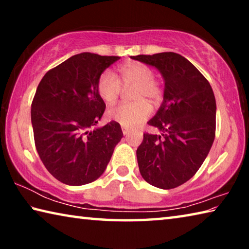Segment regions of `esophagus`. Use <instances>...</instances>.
Listing matches in <instances>:
<instances>
[{
	"label": "esophagus",
	"mask_w": 249,
	"mask_h": 249,
	"mask_svg": "<svg viewBox=\"0 0 249 249\" xmlns=\"http://www.w3.org/2000/svg\"><path fill=\"white\" fill-rule=\"evenodd\" d=\"M122 132H123L124 135H127L129 133V129L126 128V127H122Z\"/></svg>",
	"instance_id": "obj_1"
}]
</instances>
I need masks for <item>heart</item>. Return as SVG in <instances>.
<instances>
[{"mask_svg":"<svg viewBox=\"0 0 249 249\" xmlns=\"http://www.w3.org/2000/svg\"><path fill=\"white\" fill-rule=\"evenodd\" d=\"M122 81L125 87H135L133 91L134 103H123L111 107L107 112L108 120L116 122L123 127H134L150 115L151 103H158L162 90L154 79V71L141 62H126L120 68ZM123 84L111 70H105L98 81V92L105 103L114 104L123 91Z\"/></svg>","mask_w":249,"mask_h":249,"instance_id":"heart-1","label":"heart"}]
</instances>
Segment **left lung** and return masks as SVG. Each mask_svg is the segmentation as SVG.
Returning a JSON list of instances; mask_svg holds the SVG:
<instances>
[{"mask_svg": "<svg viewBox=\"0 0 249 249\" xmlns=\"http://www.w3.org/2000/svg\"><path fill=\"white\" fill-rule=\"evenodd\" d=\"M132 59L154 67L165 82L162 103L147 122L161 134H144L136 155L144 180L169 190L196 175L212 147L215 96L203 74L179 53L138 54Z\"/></svg>", "mask_w": 249, "mask_h": 249, "instance_id": "8db88e82", "label": "left lung"}]
</instances>
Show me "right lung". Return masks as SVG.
Listing matches in <instances>:
<instances>
[{
    "mask_svg": "<svg viewBox=\"0 0 249 249\" xmlns=\"http://www.w3.org/2000/svg\"><path fill=\"white\" fill-rule=\"evenodd\" d=\"M119 59L74 54L49 70L37 87L31 111L36 149L46 169L62 183L93 182L123 137L116 122L95 127L105 109L99 78Z\"/></svg>",
    "mask_w": 249,
    "mask_h": 249,
    "instance_id": "obj_1",
    "label": "right lung"
}]
</instances>
